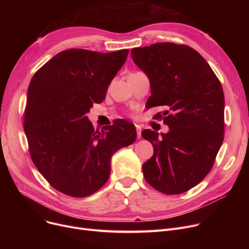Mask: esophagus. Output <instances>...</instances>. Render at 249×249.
I'll use <instances>...</instances> for the list:
<instances>
[{
    "label": "esophagus",
    "mask_w": 249,
    "mask_h": 249,
    "mask_svg": "<svg viewBox=\"0 0 249 249\" xmlns=\"http://www.w3.org/2000/svg\"><path fill=\"white\" fill-rule=\"evenodd\" d=\"M135 127H136L137 138H138V139H140V138H141V128H140V126H138V125H135Z\"/></svg>",
    "instance_id": "1"
}]
</instances>
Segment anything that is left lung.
<instances>
[{"mask_svg":"<svg viewBox=\"0 0 249 249\" xmlns=\"http://www.w3.org/2000/svg\"><path fill=\"white\" fill-rule=\"evenodd\" d=\"M131 56L148 76L146 107L164 106L161 137L145 129L142 137L154 149L143 163L148 184L166 195L185 193L209 174L224 139V94L204 57L188 45L160 42L133 48ZM154 118L161 119L158 113Z\"/></svg>","mask_w":249,"mask_h":249,"instance_id":"8db88e82","label":"left lung"}]
</instances>
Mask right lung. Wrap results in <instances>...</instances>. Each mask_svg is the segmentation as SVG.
Here are the masks:
<instances>
[{
	"label": "right lung",
	"mask_w": 249,
	"mask_h": 249,
	"mask_svg": "<svg viewBox=\"0 0 249 249\" xmlns=\"http://www.w3.org/2000/svg\"><path fill=\"white\" fill-rule=\"evenodd\" d=\"M129 49L109 53L68 49L33 75L24 112V131L33 163L55 190L74 198L96 193L111 173L112 155L136 139L123 119L94 129L87 113L106 97Z\"/></svg>",
	"instance_id": "add662e5"
}]
</instances>
